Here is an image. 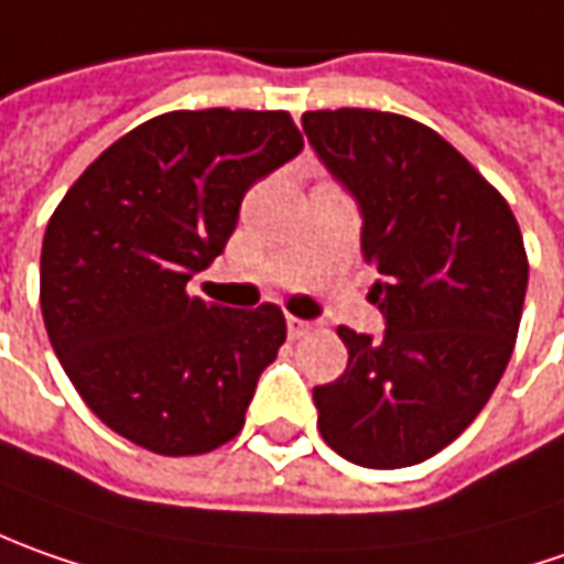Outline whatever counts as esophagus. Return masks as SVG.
Wrapping results in <instances>:
<instances>
[{
    "mask_svg": "<svg viewBox=\"0 0 564 564\" xmlns=\"http://www.w3.org/2000/svg\"><path fill=\"white\" fill-rule=\"evenodd\" d=\"M286 327H290V337H293V340H300V337H305V334L312 330V324L296 318V315H286Z\"/></svg>",
    "mask_w": 564,
    "mask_h": 564,
    "instance_id": "obj_1",
    "label": "esophagus"
}]
</instances>
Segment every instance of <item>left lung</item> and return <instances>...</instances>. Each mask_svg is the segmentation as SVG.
Segmentation results:
<instances>
[{"mask_svg":"<svg viewBox=\"0 0 564 564\" xmlns=\"http://www.w3.org/2000/svg\"><path fill=\"white\" fill-rule=\"evenodd\" d=\"M321 162L359 199L383 340L337 327L343 378L315 387L324 443L361 468L437 456L512 359L528 252L512 208L437 130L375 108L305 111Z\"/></svg>","mask_w":564,"mask_h":564,"instance_id":"1","label":"left lung"}]
</instances>
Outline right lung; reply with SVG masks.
<instances>
[{
  "instance_id": "obj_1",
  "label": "right lung",
  "mask_w": 564,
  "mask_h": 564,
  "mask_svg": "<svg viewBox=\"0 0 564 564\" xmlns=\"http://www.w3.org/2000/svg\"><path fill=\"white\" fill-rule=\"evenodd\" d=\"M290 111H165L70 184L40 256V308L74 390L115 434L203 456L243 431L286 340L278 305L186 293L230 240L246 189L300 155Z\"/></svg>"
}]
</instances>
